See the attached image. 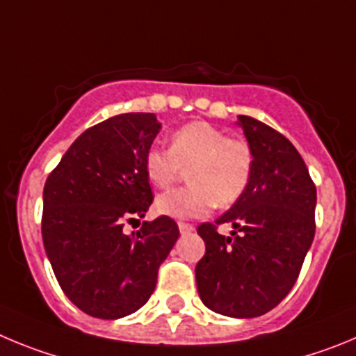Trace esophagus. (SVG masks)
<instances>
[{"label":"esophagus","mask_w":356,"mask_h":356,"mask_svg":"<svg viewBox=\"0 0 356 356\" xmlns=\"http://www.w3.org/2000/svg\"><path fill=\"white\" fill-rule=\"evenodd\" d=\"M179 230H181V234H188V232H193L195 227L190 225V223L179 222Z\"/></svg>","instance_id":"esophagus-1"}]
</instances>
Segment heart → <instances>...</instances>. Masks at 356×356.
<instances>
[{
	"mask_svg": "<svg viewBox=\"0 0 356 356\" xmlns=\"http://www.w3.org/2000/svg\"><path fill=\"white\" fill-rule=\"evenodd\" d=\"M143 168L156 188L174 184L190 168V186L156 198L159 214L190 220L214 206H232L245 195L254 175V152L246 140L230 138L220 127L197 120L172 133L170 149L150 145Z\"/></svg>",
	"mask_w": 356,
	"mask_h": 356,
	"instance_id": "1",
	"label": "heart"
}]
</instances>
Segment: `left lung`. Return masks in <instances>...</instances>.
Listing matches in <instances>:
<instances>
[{
    "label": "left lung",
    "instance_id": "1",
    "mask_svg": "<svg viewBox=\"0 0 356 356\" xmlns=\"http://www.w3.org/2000/svg\"><path fill=\"white\" fill-rule=\"evenodd\" d=\"M238 124L254 152V175L216 223L198 225L206 254L195 277L207 309L257 318L287 296L300 275L316 232V186L284 134L246 115ZM222 222L233 225L230 236L217 232Z\"/></svg>",
    "mask_w": 356,
    "mask_h": 356
}]
</instances>
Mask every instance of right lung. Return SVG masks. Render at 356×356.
Listing matches in <instances>:
<instances>
[{
    "mask_svg": "<svg viewBox=\"0 0 356 356\" xmlns=\"http://www.w3.org/2000/svg\"><path fill=\"white\" fill-rule=\"evenodd\" d=\"M159 129L154 113H122L92 126L44 186V248L65 296L92 318L142 309L179 238L168 216L124 232L154 200L143 158Z\"/></svg>",
    "mask_w": 356,
    "mask_h": 356,
    "instance_id": "obj_1",
    "label": "right lung"
}]
</instances>
